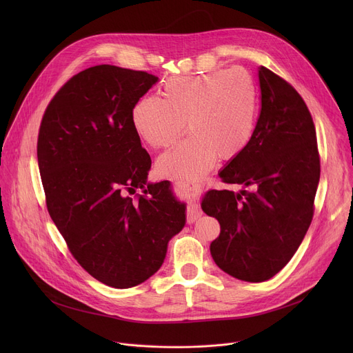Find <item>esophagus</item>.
<instances>
[{
	"mask_svg": "<svg viewBox=\"0 0 353 353\" xmlns=\"http://www.w3.org/2000/svg\"><path fill=\"white\" fill-rule=\"evenodd\" d=\"M174 184L181 188V190H190L195 194H198L201 191V185L198 183H194V181H188V180H176ZM201 215H203V212H201L199 207L196 205V201H195V196L190 199L188 203V207H187V222L188 223H194L196 219L201 218Z\"/></svg>",
	"mask_w": 353,
	"mask_h": 353,
	"instance_id": "esophagus-1",
	"label": "esophagus"
}]
</instances>
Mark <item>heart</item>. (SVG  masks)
I'll return each instance as SVG.
<instances>
[{"label":"heart","instance_id":"b5f03b06","mask_svg":"<svg viewBox=\"0 0 353 353\" xmlns=\"http://www.w3.org/2000/svg\"><path fill=\"white\" fill-rule=\"evenodd\" d=\"M259 116V93L251 75L240 68L196 77H174L161 99L143 97L132 109L138 135L155 149L168 148L185 128L183 142L158 161L161 174L195 180L215 161L232 159L248 145Z\"/></svg>","mask_w":353,"mask_h":353}]
</instances>
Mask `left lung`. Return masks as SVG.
I'll use <instances>...</instances> for the list:
<instances>
[{"mask_svg":"<svg viewBox=\"0 0 353 353\" xmlns=\"http://www.w3.org/2000/svg\"><path fill=\"white\" fill-rule=\"evenodd\" d=\"M259 81L254 134L219 173L223 183L245 188L211 190L201 204L221 223L214 261L247 282L272 278L293 257L312 223L320 180L316 127L303 97L263 65Z\"/></svg>","mask_w":353,"mask_h":353,"instance_id":"left-lung-1","label":"left lung"}]
</instances>
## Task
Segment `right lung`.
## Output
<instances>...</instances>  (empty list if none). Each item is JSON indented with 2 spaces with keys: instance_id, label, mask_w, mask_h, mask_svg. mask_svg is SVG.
I'll return each mask as SVG.
<instances>
[{
  "instance_id": "add662e5",
  "label": "right lung",
  "mask_w": 353,
  "mask_h": 353,
  "mask_svg": "<svg viewBox=\"0 0 353 353\" xmlns=\"http://www.w3.org/2000/svg\"><path fill=\"white\" fill-rule=\"evenodd\" d=\"M158 82L145 71L94 65L70 78L47 105L37 161L47 211L78 264L102 283L127 289L163 264L185 205L169 181L146 183L152 165L131 120Z\"/></svg>"
}]
</instances>
